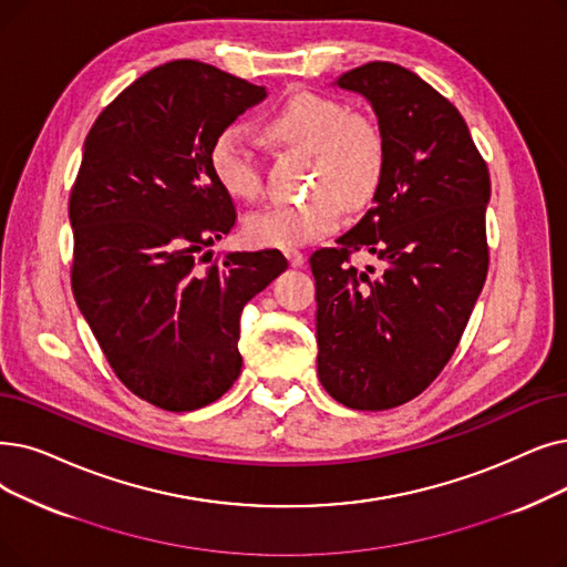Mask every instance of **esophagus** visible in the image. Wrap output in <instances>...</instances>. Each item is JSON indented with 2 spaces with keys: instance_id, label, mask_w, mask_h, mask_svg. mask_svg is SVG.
Masks as SVG:
<instances>
[{
  "instance_id": "obj_1",
  "label": "esophagus",
  "mask_w": 567,
  "mask_h": 567,
  "mask_svg": "<svg viewBox=\"0 0 567 567\" xmlns=\"http://www.w3.org/2000/svg\"><path fill=\"white\" fill-rule=\"evenodd\" d=\"M285 257H287V261H289V264H291L293 268H299V266H303V261H306L303 252H301V250H293V248L285 250Z\"/></svg>"
}]
</instances>
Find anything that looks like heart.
Masks as SVG:
<instances>
[{
  "label": "heart",
  "mask_w": 567,
  "mask_h": 567,
  "mask_svg": "<svg viewBox=\"0 0 567 567\" xmlns=\"http://www.w3.org/2000/svg\"><path fill=\"white\" fill-rule=\"evenodd\" d=\"M266 134L312 153L308 199L274 204L245 217V238L259 248H297L331 234L342 208H363L384 174V136L373 117L350 113L338 100L297 92L264 120ZM208 162L215 181L236 199L255 202L264 187L261 162L240 125L219 130Z\"/></svg>",
  "instance_id": "1"
}]
</instances>
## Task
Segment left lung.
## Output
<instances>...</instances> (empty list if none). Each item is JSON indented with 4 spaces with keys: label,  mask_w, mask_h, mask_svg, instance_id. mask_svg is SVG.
Instances as JSON below:
<instances>
[{
    "label": "left lung",
    "mask_w": 567,
    "mask_h": 567,
    "mask_svg": "<svg viewBox=\"0 0 567 567\" xmlns=\"http://www.w3.org/2000/svg\"><path fill=\"white\" fill-rule=\"evenodd\" d=\"M371 102L384 136L373 208L310 255L317 375L352 410L412 401L452 359L488 270V168L461 113L410 69L368 62L336 81ZM365 249L384 264L357 269Z\"/></svg>",
    "instance_id": "8db88e82"
}]
</instances>
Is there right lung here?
Returning <instances> with one entry per match:
<instances>
[{"mask_svg": "<svg viewBox=\"0 0 567 567\" xmlns=\"http://www.w3.org/2000/svg\"><path fill=\"white\" fill-rule=\"evenodd\" d=\"M264 96L217 66L166 62L122 90L83 145L69 196L73 299L120 382L168 412L229 391L240 312L287 268L280 250L198 257L236 223L210 143Z\"/></svg>", "mask_w": 567, "mask_h": 567, "instance_id": "1", "label": "right lung"}]
</instances>
